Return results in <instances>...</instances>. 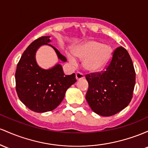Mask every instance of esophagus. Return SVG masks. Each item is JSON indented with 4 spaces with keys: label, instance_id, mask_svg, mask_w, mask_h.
<instances>
[{
    "label": "esophagus",
    "instance_id": "1",
    "mask_svg": "<svg viewBox=\"0 0 148 148\" xmlns=\"http://www.w3.org/2000/svg\"><path fill=\"white\" fill-rule=\"evenodd\" d=\"M75 75H76V79H77V80H79V79H83L84 77V75H83L82 73H79V72L76 73Z\"/></svg>",
    "mask_w": 148,
    "mask_h": 148
}]
</instances>
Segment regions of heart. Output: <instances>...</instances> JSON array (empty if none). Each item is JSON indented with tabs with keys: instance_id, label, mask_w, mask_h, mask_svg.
I'll use <instances>...</instances> for the list:
<instances>
[{
	"instance_id": "heart-1",
	"label": "heart",
	"mask_w": 148,
	"mask_h": 148,
	"mask_svg": "<svg viewBox=\"0 0 148 148\" xmlns=\"http://www.w3.org/2000/svg\"><path fill=\"white\" fill-rule=\"evenodd\" d=\"M73 54L79 59H83L82 66L86 71L97 73L108 66L112 59L113 50L108 45L91 40L75 48ZM68 57L72 63L76 61L75 58L71 54Z\"/></svg>"
}]
</instances>
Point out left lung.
I'll return each mask as SVG.
<instances>
[{"label":"left lung","mask_w":148,"mask_h":148,"mask_svg":"<svg viewBox=\"0 0 148 148\" xmlns=\"http://www.w3.org/2000/svg\"><path fill=\"white\" fill-rule=\"evenodd\" d=\"M85 77L89 84L86 100L95 113L105 117L114 115L132 101L136 73L132 59L124 47L114 49L105 71Z\"/></svg>","instance_id":"left-lung-1"}]
</instances>
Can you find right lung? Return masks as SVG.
<instances>
[{
    "mask_svg": "<svg viewBox=\"0 0 148 148\" xmlns=\"http://www.w3.org/2000/svg\"><path fill=\"white\" fill-rule=\"evenodd\" d=\"M50 36H42L29 45L16 66V91L20 101L30 110L45 112L55 109L64 99L66 90L77 81L75 74L66 75L57 64L52 69H42L36 61V53L43 45L51 46L62 61L66 57L49 45Z\"/></svg>",
    "mask_w": 148,
    "mask_h": 148,
    "instance_id": "1",
    "label": "right lung"
}]
</instances>
